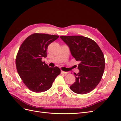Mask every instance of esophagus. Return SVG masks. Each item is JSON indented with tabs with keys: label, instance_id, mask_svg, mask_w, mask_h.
<instances>
[{
	"label": "esophagus",
	"instance_id": "34e87169",
	"mask_svg": "<svg viewBox=\"0 0 121 121\" xmlns=\"http://www.w3.org/2000/svg\"><path fill=\"white\" fill-rule=\"evenodd\" d=\"M61 74H68V72H64V71H61Z\"/></svg>",
	"mask_w": 121,
	"mask_h": 121
}]
</instances>
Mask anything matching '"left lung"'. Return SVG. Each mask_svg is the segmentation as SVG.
Masks as SVG:
<instances>
[{
  "label": "left lung",
  "instance_id": "1",
  "mask_svg": "<svg viewBox=\"0 0 121 121\" xmlns=\"http://www.w3.org/2000/svg\"><path fill=\"white\" fill-rule=\"evenodd\" d=\"M69 47L72 56L79 61L80 72L75 74L76 81L69 87L76 93L90 92L100 82L105 67L104 55L97 44L82 36H61Z\"/></svg>",
  "mask_w": 121,
  "mask_h": 121
}]
</instances>
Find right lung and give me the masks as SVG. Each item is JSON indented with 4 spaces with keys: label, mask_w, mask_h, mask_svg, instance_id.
Here are the masks:
<instances>
[{
    "label": "right lung",
    "mask_w": 121,
    "mask_h": 121,
    "mask_svg": "<svg viewBox=\"0 0 121 121\" xmlns=\"http://www.w3.org/2000/svg\"><path fill=\"white\" fill-rule=\"evenodd\" d=\"M59 36L43 33L33 34L22 44L17 53L16 65L23 83L34 92L48 90L60 73L57 67L50 68L41 60L47 56L48 46Z\"/></svg>",
    "instance_id": "obj_1"
}]
</instances>
